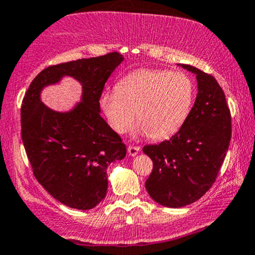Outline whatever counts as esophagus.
Segmentation results:
<instances>
[{"mask_svg":"<svg viewBox=\"0 0 255 255\" xmlns=\"http://www.w3.org/2000/svg\"><path fill=\"white\" fill-rule=\"evenodd\" d=\"M139 151H140V148H139V146H128V155H129V156H135Z\"/></svg>","mask_w":255,"mask_h":255,"instance_id":"esophagus-1","label":"esophagus"}]
</instances>
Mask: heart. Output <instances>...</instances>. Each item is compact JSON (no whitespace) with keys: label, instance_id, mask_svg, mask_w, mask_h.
I'll return each instance as SVG.
<instances>
[{"label":"heart","instance_id":"heart-1","mask_svg":"<svg viewBox=\"0 0 255 255\" xmlns=\"http://www.w3.org/2000/svg\"><path fill=\"white\" fill-rule=\"evenodd\" d=\"M194 85L183 72L139 69L123 77L116 90L100 96V106L110 127L127 133L138 116V130L165 139L181 129L191 112Z\"/></svg>","mask_w":255,"mask_h":255}]
</instances>
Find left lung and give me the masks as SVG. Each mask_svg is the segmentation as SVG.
Masks as SVG:
<instances>
[{"label":"left lung","mask_w":255,"mask_h":255,"mask_svg":"<svg viewBox=\"0 0 255 255\" xmlns=\"http://www.w3.org/2000/svg\"><path fill=\"white\" fill-rule=\"evenodd\" d=\"M178 66L197 76L194 106L175 135L143 148L154 165L146 191L167 208L192 204L210 189L231 140V115L219 83L195 67Z\"/></svg>","instance_id":"1"}]
</instances>
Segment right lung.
Here are the masks:
<instances>
[{
	"mask_svg": "<svg viewBox=\"0 0 255 255\" xmlns=\"http://www.w3.org/2000/svg\"><path fill=\"white\" fill-rule=\"evenodd\" d=\"M125 60L119 52L45 68L29 85L20 109L21 140L35 178L62 204L95 208L107 193V167L126 156L120 135L100 116V96L112 72ZM72 76L82 84V99L72 110L44 105L42 89Z\"/></svg>",
	"mask_w": 255,
	"mask_h": 255,
	"instance_id": "1",
	"label": "right lung"
}]
</instances>
